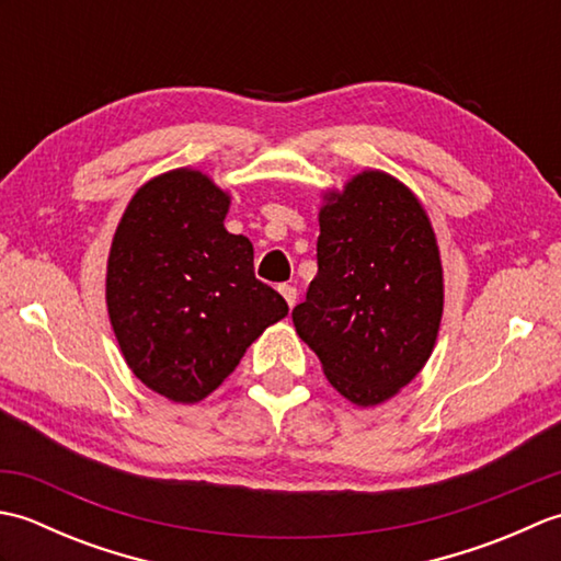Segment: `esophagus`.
<instances>
[{
    "instance_id": "obj_1",
    "label": "esophagus",
    "mask_w": 561,
    "mask_h": 561,
    "mask_svg": "<svg viewBox=\"0 0 561 561\" xmlns=\"http://www.w3.org/2000/svg\"><path fill=\"white\" fill-rule=\"evenodd\" d=\"M279 294L284 296V301L289 304V308L296 306V287H291V284H282L279 287Z\"/></svg>"
}]
</instances>
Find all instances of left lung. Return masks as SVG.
I'll return each mask as SVG.
<instances>
[{
	"label": "left lung",
	"instance_id": "8db88e82",
	"mask_svg": "<svg viewBox=\"0 0 561 561\" xmlns=\"http://www.w3.org/2000/svg\"><path fill=\"white\" fill-rule=\"evenodd\" d=\"M320 209L318 274L291 311L328 380L374 408L422 371L444 313V270L420 199L364 171Z\"/></svg>",
	"mask_w": 561,
	"mask_h": 561
}]
</instances>
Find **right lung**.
I'll return each instance as SVG.
<instances>
[{
  "mask_svg": "<svg viewBox=\"0 0 561 561\" xmlns=\"http://www.w3.org/2000/svg\"><path fill=\"white\" fill-rule=\"evenodd\" d=\"M231 199L205 173L141 185L111 245L105 301L133 374L173 402L217 390L262 330L289 313L253 272V243L224 229Z\"/></svg>",
  "mask_w": 561,
  "mask_h": 561,
  "instance_id": "right-lung-1",
  "label": "right lung"
}]
</instances>
